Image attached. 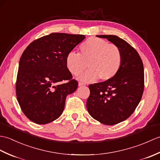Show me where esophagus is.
<instances>
[{"label":"esophagus","mask_w":160,"mask_h":160,"mask_svg":"<svg viewBox=\"0 0 160 160\" xmlns=\"http://www.w3.org/2000/svg\"><path fill=\"white\" fill-rule=\"evenodd\" d=\"M83 85H84V84L82 83V82H79V83H78V86H79V87L83 86Z\"/></svg>","instance_id":"1"}]
</instances>
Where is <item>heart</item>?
Here are the masks:
<instances>
[{
  "mask_svg": "<svg viewBox=\"0 0 160 160\" xmlns=\"http://www.w3.org/2000/svg\"><path fill=\"white\" fill-rule=\"evenodd\" d=\"M122 62L120 49L106 40L92 37L80 47V53L71 52L66 57L67 68L74 76L87 69L89 70L78 77L84 82H91L98 78L108 81L115 76Z\"/></svg>",
  "mask_w": 160,
  "mask_h": 160,
  "instance_id": "1",
  "label": "heart"
}]
</instances>
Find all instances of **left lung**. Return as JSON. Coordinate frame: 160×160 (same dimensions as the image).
Wrapping results in <instances>:
<instances>
[{
	"label": "left lung",
	"instance_id": "left-lung-1",
	"mask_svg": "<svg viewBox=\"0 0 160 160\" xmlns=\"http://www.w3.org/2000/svg\"><path fill=\"white\" fill-rule=\"evenodd\" d=\"M120 49L122 62L112 79L90 84L87 108L91 116L106 125L127 120L140 103L144 91V66L133 47L117 36L98 35Z\"/></svg>",
	"mask_w": 160,
	"mask_h": 160
}]
</instances>
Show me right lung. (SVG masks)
<instances>
[{"label": "right lung", "instance_id": "1", "mask_svg": "<svg viewBox=\"0 0 160 160\" xmlns=\"http://www.w3.org/2000/svg\"><path fill=\"white\" fill-rule=\"evenodd\" d=\"M85 38L80 34L52 33L33 41L20 57L17 100L28 119L48 124L62 113L66 98L78 87L66 66V57ZM63 80L69 82L62 83Z\"/></svg>", "mask_w": 160, "mask_h": 160}]
</instances>
